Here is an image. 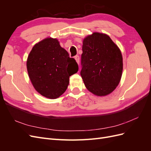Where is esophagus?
Wrapping results in <instances>:
<instances>
[{
    "label": "esophagus",
    "instance_id": "esophagus-1",
    "mask_svg": "<svg viewBox=\"0 0 151 151\" xmlns=\"http://www.w3.org/2000/svg\"><path fill=\"white\" fill-rule=\"evenodd\" d=\"M74 58H75L76 62L78 63V64H79V57L78 55H76V56H75Z\"/></svg>",
    "mask_w": 151,
    "mask_h": 151
}]
</instances>
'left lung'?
<instances>
[{"mask_svg": "<svg viewBox=\"0 0 151 151\" xmlns=\"http://www.w3.org/2000/svg\"><path fill=\"white\" fill-rule=\"evenodd\" d=\"M81 76L93 94L104 96L119 84L123 71L120 48L106 34L94 32L83 39Z\"/></svg>", "mask_w": 151, "mask_h": 151, "instance_id": "left-lung-1", "label": "left lung"}]
</instances>
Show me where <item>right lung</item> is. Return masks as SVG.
I'll return each instance as SVG.
<instances>
[{"instance_id": "obj_1", "label": "right lung", "mask_w": 151, "mask_h": 151, "mask_svg": "<svg viewBox=\"0 0 151 151\" xmlns=\"http://www.w3.org/2000/svg\"><path fill=\"white\" fill-rule=\"evenodd\" d=\"M26 67L35 90L49 99H56L64 93L69 77L79 69L74 58L69 57L57 38L51 37L34 45L27 58Z\"/></svg>"}]
</instances>
